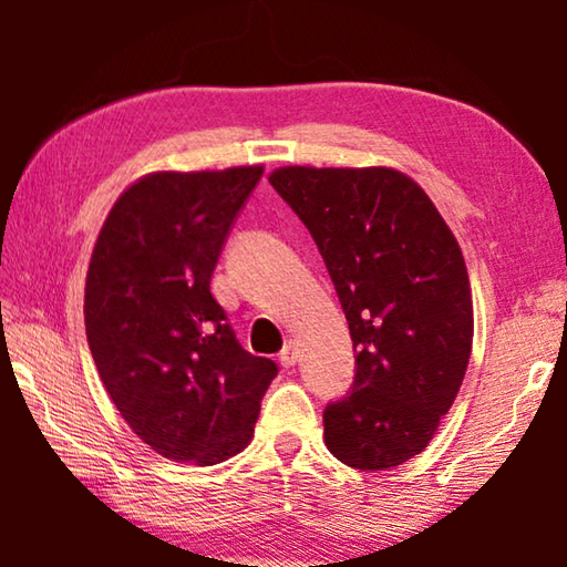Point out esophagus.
Returning <instances> with one entry per match:
<instances>
[{
	"instance_id": "esophagus-1",
	"label": "esophagus",
	"mask_w": 567,
	"mask_h": 567,
	"mask_svg": "<svg viewBox=\"0 0 567 567\" xmlns=\"http://www.w3.org/2000/svg\"><path fill=\"white\" fill-rule=\"evenodd\" d=\"M297 360H300V350H297V344L292 340L285 342V348L280 352L282 368H292V364H297Z\"/></svg>"
}]
</instances>
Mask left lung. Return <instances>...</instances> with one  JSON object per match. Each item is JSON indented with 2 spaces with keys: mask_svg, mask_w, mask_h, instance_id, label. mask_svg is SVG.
<instances>
[{
  "mask_svg": "<svg viewBox=\"0 0 567 567\" xmlns=\"http://www.w3.org/2000/svg\"><path fill=\"white\" fill-rule=\"evenodd\" d=\"M270 185L310 229L350 324L354 380L322 412L324 445L358 470L402 465L433 440L473 350L457 239L398 169L280 167Z\"/></svg>",
  "mask_w": 567,
  "mask_h": 567,
  "instance_id": "left-lung-1",
  "label": "left lung"
}]
</instances>
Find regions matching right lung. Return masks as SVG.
Instances as JSON below:
<instances>
[{"label": "right lung", "instance_id": "right-lung-1", "mask_svg": "<svg viewBox=\"0 0 567 567\" xmlns=\"http://www.w3.org/2000/svg\"><path fill=\"white\" fill-rule=\"evenodd\" d=\"M262 167L152 172L120 195L94 245L84 328L127 425L159 455L243 453L277 364L247 352L209 280Z\"/></svg>", "mask_w": 567, "mask_h": 567}]
</instances>
